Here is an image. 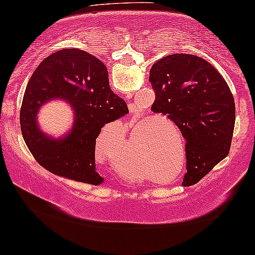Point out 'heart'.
<instances>
[{
    "instance_id": "obj_1",
    "label": "heart",
    "mask_w": 255,
    "mask_h": 255,
    "mask_svg": "<svg viewBox=\"0 0 255 255\" xmlns=\"http://www.w3.org/2000/svg\"><path fill=\"white\" fill-rule=\"evenodd\" d=\"M144 164L147 163V166L154 174L162 175L165 173H170L171 168H175L174 155L172 152L171 148H168L166 144H164L162 141H151L149 146L146 148L144 151ZM111 167L113 171L121 177L127 179H139L142 177V171L139 167V158L133 154V151L128 150L127 154H124L121 157L112 158ZM147 167H144V177L149 178V171ZM180 174V171L174 174L173 178H177Z\"/></svg>"
}]
</instances>
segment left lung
Segmentation results:
<instances>
[{
    "mask_svg": "<svg viewBox=\"0 0 255 255\" xmlns=\"http://www.w3.org/2000/svg\"><path fill=\"white\" fill-rule=\"evenodd\" d=\"M156 93L151 111L173 121L186 139L187 173L191 186L227 157L235 127V101L223 77L201 57L175 53L152 65Z\"/></svg>",
    "mask_w": 255,
    "mask_h": 255,
    "instance_id": "8db88e82",
    "label": "left lung"
}]
</instances>
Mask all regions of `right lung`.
Returning <instances> with one entry per match:
<instances>
[{
	"instance_id": "1",
	"label": "right lung",
	"mask_w": 255,
	"mask_h": 255,
	"mask_svg": "<svg viewBox=\"0 0 255 255\" xmlns=\"http://www.w3.org/2000/svg\"><path fill=\"white\" fill-rule=\"evenodd\" d=\"M64 100L74 119L66 135L52 137L37 123L41 107ZM128 113L125 101L111 90L106 66L92 54L64 49L45 58L27 84L20 109L23 140L45 170L75 181L101 185L96 171V139L101 128Z\"/></svg>"
}]
</instances>
